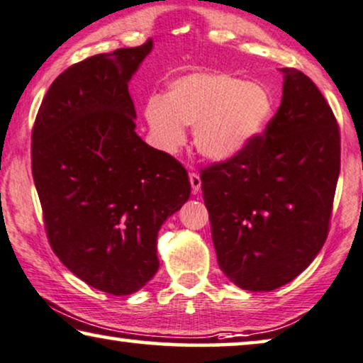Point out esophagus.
<instances>
[{
	"mask_svg": "<svg viewBox=\"0 0 363 363\" xmlns=\"http://www.w3.org/2000/svg\"><path fill=\"white\" fill-rule=\"evenodd\" d=\"M190 183H191V190L193 193H198L199 188H201V178L196 172H191L190 173Z\"/></svg>",
	"mask_w": 363,
	"mask_h": 363,
	"instance_id": "34e87169",
	"label": "esophagus"
}]
</instances>
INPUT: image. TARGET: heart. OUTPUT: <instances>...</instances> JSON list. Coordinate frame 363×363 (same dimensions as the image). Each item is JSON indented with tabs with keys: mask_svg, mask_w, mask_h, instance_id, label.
I'll return each instance as SVG.
<instances>
[{
	"mask_svg": "<svg viewBox=\"0 0 363 363\" xmlns=\"http://www.w3.org/2000/svg\"><path fill=\"white\" fill-rule=\"evenodd\" d=\"M273 98L264 85L225 73H191L172 82L167 98L152 96L145 119L159 149L177 152L185 125H194V145L206 159L225 160L264 133Z\"/></svg>",
	"mask_w": 363,
	"mask_h": 363,
	"instance_id": "obj_1",
	"label": "heart"
}]
</instances>
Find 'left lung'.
Segmentation results:
<instances>
[{"instance_id": "1", "label": "left lung", "mask_w": 363, "mask_h": 363, "mask_svg": "<svg viewBox=\"0 0 363 363\" xmlns=\"http://www.w3.org/2000/svg\"><path fill=\"white\" fill-rule=\"evenodd\" d=\"M264 134L201 170L218 264L249 291L298 277L325 242L340 170V133L323 93L296 68Z\"/></svg>"}]
</instances>
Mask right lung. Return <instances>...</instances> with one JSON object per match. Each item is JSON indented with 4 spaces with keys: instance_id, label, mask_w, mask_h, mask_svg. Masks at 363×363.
Listing matches in <instances>:
<instances>
[{
    "instance_id": "right-lung-1",
    "label": "right lung",
    "mask_w": 363,
    "mask_h": 363,
    "mask_svg": "<svg viewBox=\"0 0 363 363\" xmlns=\"http://www.w3.org/2000/svg\"><path fill=\"white\" fill-rule=\"evenodd\" d=\"M150 50L147 39L68 67L42 99L30 135L52 250L78 278L116 296L155 275L160 225L191 191L185 167L134 130L128 83Z\"/></svg>"
}]
</instances>
